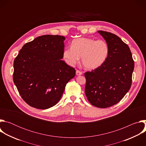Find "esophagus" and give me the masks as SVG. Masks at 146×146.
Masks as SVG:
<instances>
[{
  "label": "esophagus",
  "mask_w": 146,
  "mask_h": 146,
  "mask_svg": "<svg viewBox=\"0 0 146 146\" xmlns=\"http://www.w3.org/2000/svg\"><path fill=\"white\" fill-rule=\"evenodd\" d=\"M76 75H77V76H80V75L82 74V72H81V71H80V70H76Z\"/></svg>",
  "instance_id": "esophagus-1"
}]
</instances>
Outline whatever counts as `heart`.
<instances>
[{"instance_id":"heart-1","label":"heart","mask_w":146,"mask_h":146,"mask_svg":"<svg viewBox=\"0 0 146 146\" xmlns=\"http://www.w3.org/2000/svg\"><path fill=\"white\" fill-rule=\"evenodd\" d=\"M109 52V46L106 41L80 37L72 41L71 47L64 49L63 58L68 65L73 66L81 57V62L85 68L94 70L105 63Z\"/></svg>"}]
</instances>
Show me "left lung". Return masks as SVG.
<instances>
[{
    "label": "left lung",
    "mask_w": 146,
    "mask_h": 146,
    "mask_svg": "<svg viewBox=\"0 0 146 146\" xmlns=\"http://www.w3.org/2000/svg\"><path fill=\"white\" fill-rule=\"evenodd\" d=\"M110 48L108 58L101 66L85 73V93L93 106L106 108L118 103L132 84L134 61L128 46L117 35L98 32Z\"/></svg>",
    "instance_id": "1"
}]
</instances>
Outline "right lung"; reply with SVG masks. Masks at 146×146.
I'll return each mask as SVG.
<instances>
[{"instance_id":"1","label":"right lung","mask_w":146,"mask_h":146,"mask_svg":"<svg viewBox=\"0 0 146 146\" xmlns=\"http://www.w3.org/2000/svg\"><path fill=\"white\" fill-rule=\"evenodd\" d=\"M65 37L46 35L26 43L14 61L13 81L22 98L38 109L59 102L75 69L62 60Z\"/></svg>"}]
</instances>
